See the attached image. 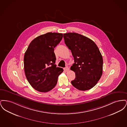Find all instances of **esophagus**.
<instances>
[{"mask_svg":"<svg viewBox=\"0 0 127 127\" xmlns=\"http://www.w3.org/2000/svg\"><path fill=\"white\" fill-rule=\"evenodd\" d=\"M64 70L65 71H68L69 70V68L68 67H66L65 68H64Z\"/></svg>","mask_w":127,"mask_h":127,"instance_id":"34e87169","label":"esophagus"}]
</instances>
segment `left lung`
Returning a JSON list of instances; mask_svg holds the SVG:
<instances>
[{
	"label": "left lung",
	"instance_id": "obj_1",
	"mask_svg": "<svg viewBox=\"0 0 127 127\" xmlns=\"http://www.w3.org/2000/svg\"><path fill=\"white\" fill-rule=\"evenodd\" d=\"M63 37L75 62L70 67L76 75L71 84L80 91L90 90L102 74L103 61L99 49L90 38L78 33H65Z\"/></svg>",
	"mask_w": 127,
	"mask_h": 127
}]
</instances>
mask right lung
<instances>
[{
	"label": "right lung",
	"mask_w": 127,
	"mask_h": 127,
	"mask_svg": "<svg viewBox=\"0 0 127 127\" xmlns=\"http://www.w3.org/2000/svg\"><path fill=\"white\" fill-rule=\"evenodd\" d=\"M63 34L48 32L37 36L30 42L24 58L26 77L30 85L38 91L47 92L57 83L62 68L56 67L54 50Z\"/></svg>",
	"instance_id": "right-lung-1"
}]
</instances>
